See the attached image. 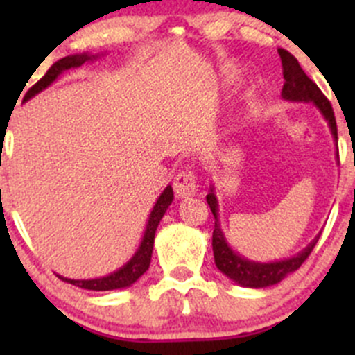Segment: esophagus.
<instances>
[{
  "label": "esophagus",
  "mask_w": 355,
  "mask_h": 355,
  "mask_svg": "<svg viewBox=\"0 0 355 355\" xmlns=\"http://www.w3.org/2000/svg\"><path fill=\"white\" fill-rule=\"evenodd\" d=\"M173 191L177 198H189V196L196 194L198 184H196V171L192 168L187 166L175 177Z\"/></svg>",
  "instance_id": "34e87169"
}]
</instances>
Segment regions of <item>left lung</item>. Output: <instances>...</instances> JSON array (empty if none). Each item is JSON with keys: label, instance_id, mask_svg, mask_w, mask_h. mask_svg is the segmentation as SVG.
Wrapping results in <instances>:
<instances>
[{"label": "left lung", "instance_id": "8db88e82", "mask_svg": "<svg viewBox=\"0 0 355 355\" xmlns=\"http://www.w3.org/2000/svg\"><path fill=\"white\" fill-rule=\"evenodd\" d=\"M278 55H280L282 67H284V78L285 84L282 89V98L287 99V101H299V103H313L318 110L321 111V114L324 116V120L330 125L331 135L335 141H338V135H336V121L335 114H333V108L330 101L327 99V96L321 92V89L311 80L306 75V71L302 70L297 62L295 56H292L287 49H278ZM207 204L211 207V213L214 216V230H213V254H214V264H216L218 270L223 275H227L230 280H234L235 284L242 285V287L249 288H263L270 287V285L278 284V282L284 280L285 277L290 273H293L295 270H299L302 266L304 261L309 257V254L313 252L314 245H316L318 235L309 245L304 250H300L297 256L288 257L284 261H275V263H254V261L245 259L241 254L234 252L230 249V245L227 244V239H225L223 232L220 228V221H218V199L214 194V189L211 187V192L206 196Z\"/></svg>", "mask_w": 355, "mask_h": 355}]
</instances>
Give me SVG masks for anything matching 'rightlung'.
I'll use <instances>...</instances> for the list:
<instances>
[{
	"label": "right lung",
	"instance_id": "right-lung-1",
	"mask_svg": "<svg viewBox=\"0 0 355 355\" xmlns=\"http://www.w3.org/2000/svg\"><path fill=\"white\" fill-rule=\"evenodd\" d=\"M96 58H98V56L84 53V55H71V56H65V58L58 60L56 63H53L51 68L46 71V75L41 78V80L35 82V84L28 89L27 94H25V98H24V101L31 99L32 96H35L37 92H41L42 89H46L48 85H51L53 82H55L56 78L63 73V71L68 70V68L80 67V65H84L85 62H92V60H96ZM171 200H173V189H171V185H168V187L163 191V194L157 198L155 207H153L151 214H149L148 225H146L144 237H142V242H141V245H139L137 252L132 256V259L128 261L125 266H121L120 270L113 271V273L108 275V277L94 278V280H70V278H63L58 275L60 280L75 285V287L85 288V290H116V288L130 287L132 284H135V282H137L139 278L146 273V271H148L149 264H151L156 228H157V225H159L163 214L166 213V209H168V206L171 204Z\"/></svg>",
	"mask_w": 355,
	"mask_h": 355
}]
</instances>
